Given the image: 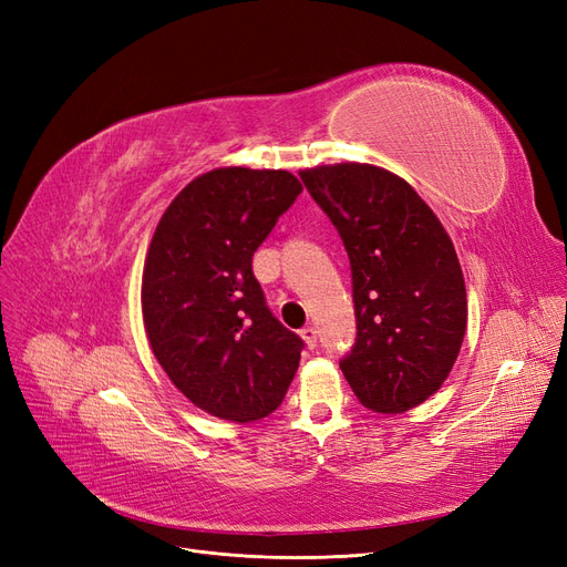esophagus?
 Here are the masks:
<instances>
[{"instance_id":"34e87169","label":"esophagus","mask_w":567,"mask_h":567,"mask_svg":"<svg viewBox=\"0 0 567 567\" xmlns=\"http://www.w3.org/2000/svg\"><path fill=\"white\" fill-rule=\"evenodd\" d=\"M301 334V339H303V343L308 346V349H316V341H318V332H316V327H303V330L299 332Z\"/></svg>"}]
</instances>
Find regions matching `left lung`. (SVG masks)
I'll list each match as a JSON object with an SVG mask.
<instances>
[{
  "instance_id": "8db88e82",
  "label": "left lung",
  "mask_w": 567,
  "mask_h": 567,
  "mask_svg": "<svg viewBox=\"0 0 567 567\" xmlns=\"http://www.w3.org/2000/svg\"><path fill=\"white\" fill-rule=\"evenodd\" d=\"M299 176L351 259L358 339L341 372L360 403L400 414L450 377L466 334V285L441 218L398 174L368 162Z\"/></svg>"
}]
</instances>
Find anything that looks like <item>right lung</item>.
<instances>
[{
  "label": "right lung",
  "mask_w": 567,
  "mask_h": 567,
  "mask_svg": "<svg viewBox=\"0 0 567 567\" xmlns=\"http://www.w3.org/2000/svg\"><path fill=\"white\" fill-rule=\"evenodd\" d=\"M301 190L285 169L199 174L145 254L141 310L157 362L195 408L233 424L276 412L299 370L303 341L272 318L251 257Z\"/></svg>",
  "instance_id": "right-lung-1"
}]
</instances>
